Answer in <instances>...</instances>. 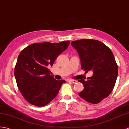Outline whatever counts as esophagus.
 Masks as SVG:
<instances>
[{
  "label": "esophagus",
  "mask_w": 129,
  "mask_h": 129,
  "mask_svg": "<svg viewBox=\"0 0 129 129\" xmlns=\"http://www.w3.org/2000/svg\"><path fill=\"white\" fill-rule=\"evenodd\" d=\"M68 82L72 83H76L77 82L76 80H72V79H70V80H69V81H68Z\"/></svg>",
  "instance_id": "34e87169"
}]
</instances>
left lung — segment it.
Here are the masks:
<instances>
[{"label": "left lung", "instance_id": "1", "mask_svg": "<svg viewBox=\"0 0 129 129\" xmlns=\"http://www.w3.org/2000/svg\"><path fill=\"white\" fill-rule=\"evenodd\" d=\"M71 45L78 53L82 69L93 72L87 81L79 80L84 89L78 94L90 103H99L109 95L118 77V67L113 53L104 44L95 40L73 41Z\"/></svg>", "mask_w": 129, "mask_h": 129}]
</instances>
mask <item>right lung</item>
<instances>
[{
	"instance_id": "obj_1",
	"label": "right lung",
	"mask_w": 129,
	"mask_h": 129,
	"mask_svg": "<svg viewBox=\"0 0 129 129\" xmlns=\"http://www.w3.org/2000/svg\"><path fill=\"white\" fill-rule=\"evenodd\" d=\"M70 43V41L35 43L19 54L14 75L20 91L30 104L43 107L58 94L66 82L54 78L48 67L52 66L57 57L67 49Z\"/></svg>"
}]
</instances>
